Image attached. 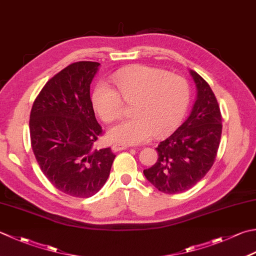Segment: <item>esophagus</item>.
I'll return each instance as SVG.
<instances>
[{"label": "esophagus", "mask_w": 256, "mask_h": 256, "mask_svg": "<svg viewBox=\"0 0 256 256\" xmlns=\"http://www.w3.org/2000/svg\"><path fill=\"white\" fill-rule=\"evenodd\" d=\"M128 148V145H125V144H118V143H116V144H113V145H112V151H113V152L123 151V150H126Z\"/></svg>", "instance_id": "1"}]
</instances>
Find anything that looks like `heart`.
Segmentation results:
<instances>
[{"instance_id": "b5f03b06", "label": "heart", "mask_w": 256, "mask_h": 256, "mask_svg": "<svg viewBox=\"0 0 256 256\" xmlns=\"http://www.w3.org/2000/svg\"><path fill=\"white\" fill-rule=\"evenodd\" d=\"M116 90L101 82L92 93L95 112L105 122H112L122 113L123 101L134 102L133 118L114 124L108 138L114 143L134 145L161 138L181 123L190 103L186 80L164 70L134 65L113 75Z\"/></svg>"}]
</instances>
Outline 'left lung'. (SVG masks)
Returning a JSON list of instances; mask_svg holds the SVG:
<instances>
[{"mask_svg":"<svg viewBox=\"0 0 256 256\" xmlns=\"http://www.w3.org/2000/svg\"><path fill=\"white\" fill-rule=\"evenodd\" d=\"M196 98L188 118L162 142L156 163L143 173L158 191L178 194L193 188L212 168L222 134V116L210 85L190 70Z\"/></svg>","mask_w":256,"mask_h":256,"instance_id":"left-lung-1","label":"left lung"}]
</instances>
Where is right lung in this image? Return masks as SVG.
Returning a JSON list of instances; mask_svg holds the SVG:
<instances>
[{"label": "right lung", "instance_id": "1", "mask_svg": "<svg viewBox=\"0 0 256 256\" xmlns=\"http://www.w3.org/2000/svg\"><path fill=\"white\" fill-rule=\"evenodd\" d=\"M98 62L70 64L48 80L35 98L30 135L43 174L60 191L76 198L96 194L115 158L111 148H93L102 133L94 115L90 85Z\"/></svg>", "mask_w": 256, "mask_h": 256}]
</instances>
